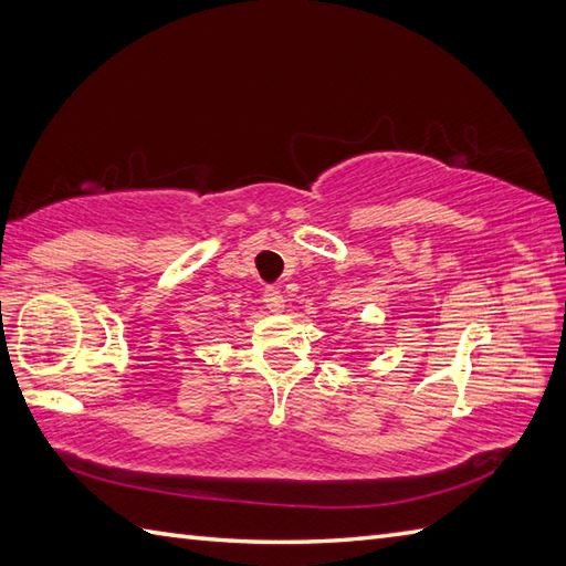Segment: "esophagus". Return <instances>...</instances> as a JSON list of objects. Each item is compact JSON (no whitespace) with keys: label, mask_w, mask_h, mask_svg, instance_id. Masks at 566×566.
Segmentation results:
<instances>
[{"label":"esophagus","mask_w":566,"mask_h":566,"mask_svg":"<svg viewBox=\"0 0 566 566\" xmlns=\"http://www.w3.org/2000/svg\"><path fill=\"white\" fill-rule=\"evenodd\" d=\"M262 304H265V308L272 313H282L286 306V298L280 289L270 286V289H265V294H262Z\"/></svg>","instance_id":"34e87169"}]
</instances>
